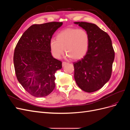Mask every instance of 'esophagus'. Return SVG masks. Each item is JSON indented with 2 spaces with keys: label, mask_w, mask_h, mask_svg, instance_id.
<instances>
[{
  "label": "esophagus",
  "mask_w": 130,
  "mask_h": 130,
  "mask_svg": "<svg viewBox=\"0 0 130 130\" xmlns=\"http://www.w3.org/2000/svg\"><path fill=\"white\" fill-rule=\"evenodd\" d=\"M68 64V62H62V66H64L65 65L67 64Z\"/></svg>",
  "instance_id": "esophagus-1"
}]
</instances>
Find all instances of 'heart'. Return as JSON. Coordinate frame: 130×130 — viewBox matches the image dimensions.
<instances>
[{
    "mask_svg": "<svg viewBox=\"0 0 130 130\" xmlns=\"http://www.w3.org/2000/svg\"><path fill=\"white\" fill-rule=\"evenodd\" d=\"M56 40L52 39L49 47L52 55L60 58L64 53L73 60L83 57L87 53L89 37L87 31L82 29L69 28L62 30L56 35Z\"/></svg>",
    "mask_w": 130,
    "mask_h": 130,
    "instance_id": "1",
    "label": "heart"
}]
</instances>
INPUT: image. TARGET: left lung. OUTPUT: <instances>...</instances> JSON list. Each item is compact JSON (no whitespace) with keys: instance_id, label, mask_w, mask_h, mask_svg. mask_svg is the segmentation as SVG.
Wrapping results in <instances>:
<instances>
[{"instance_id":"8db88e82","label":"left lung","mask_w":130,"mask_h":130,"mask_svg":"<svg viewBox=\"0 0 130 130\" xmlns=\"http://www.w3.org/2000/svg\"><path fill=\"white\" fill-rule=\"evenodd\" d=\"M74 23L87 31L89 37L86 55L73 62L74 78L84 91L95 92L103 87L111 76L115 54L111 38L95 24L84 22Z\"/></svg>"}]
</instances>
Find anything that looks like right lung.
Instances as JSON below:
<instances>
[{
  "label": "right lung",
  "mask_w": 130,
  "mask_h": 130,
  "mask_svg": "<svg viewBox=\"0 0 130 130\" xmlns=\"http://www.w3.org/2000/svg\"><path fill=\"white\" fill-rule=\"evenodd\" d=\"M62 22H52L30 26L14 49L13 63L17 80L31 95L44 97L55 87V74L62 62L54 58L49 42Z\"/></svg>",
  "instance_id": "1"
}]
</instances>
